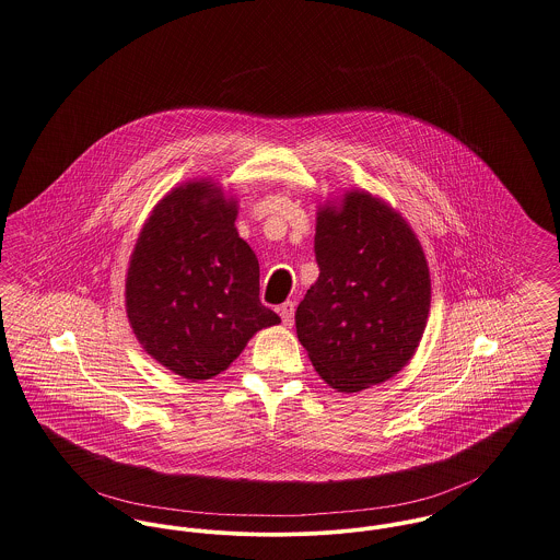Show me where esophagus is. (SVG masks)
I'll use <instances>...</instances> for the list:
<instances>
[{
    "label": "esophagus",
    "mask_w": 560,
    "mask_h": 560,
    "mask_svg": "<svg viewBox=\"0 0 560 560\" xmlns=\"http://www.w3.org/2000/svg\"><path fill=\"white\" fill-rule=\"evenodd\" d=\"M279 315H281L283 326L292 328V324H294V302H283V304L279 306Z\"/></svg>",
    "instance_id": "esophagus-1"
}]
</instances>
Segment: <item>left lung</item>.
Instances as JSON below:
<instances>
[{"mask_svg":"<svg viewBox=\"0 0 560 560\" xmlns=\"http://www.w3.org/2000/svg\"><path fill=\"white\" fill-rule=\"evenodd\" d=\"M317 281L296 308V335L339 392L384 384L413 358L431 313L424 249L386 200L349 189L317 207Z\"/></svg>","mask_w":560,"mask_h":560,"instance_id":"left-lung-1","label":"left lung"}]
</instances>
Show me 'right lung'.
Returning a JSON list of instances; mask_svg holds the SVG:
<instances>
[{"label": "right lung", "instance_id": "obj_1", "mask_svg": "<svg viewBox=\"0 0 560 560\" xmlns=\"http://www.w3.org/2000/svg\"><path fill=\"white\" fill-rule=\"evenodd\" d=\"M238 200L213 178L173 187L147 217L126 275V313L140 347L174 375L225 371L281 319L259 302V264L234 225Z\"/></svg>", "mask_w": 560, "mask_h": 560}]
</instances>
